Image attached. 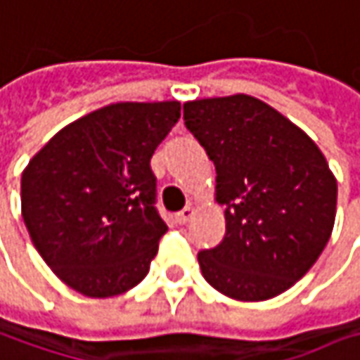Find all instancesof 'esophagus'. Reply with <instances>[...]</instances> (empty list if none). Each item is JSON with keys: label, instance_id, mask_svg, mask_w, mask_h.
<instances>
[{"label": "esophagus", "instance_id": "esophagus-1", "mask_svg": "<svg viewBox=\"0 0 360 360\" xmlns=\"http://www.w3.org/2000/svg\"><path fill=\"white\" fill-rule=\"evenodd\" d=\"M193 215H195V210H193L191 205H187L185 210H181L179 213L175 215V219H177L179 224H187V221H189V219H191Z\"/></svg>", "mask_w": 360, "mask_h": 360}]
</instances>
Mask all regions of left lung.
Returning <instances> with one entry per match:
<instances>
[{
	"label": "left lung",
	"instance_id": "1",
	"mask_svg": "<svg viewBox=\"0 0 360 360\" xmlns=\"http://www.w3.org/2000/svg\"><path fill=\"white\" fill-rule=\"evenodd\" d=\"M187 131L217 173L226 207L221 243L197 254L213 288L243 302L268 300L304 276L328 242L336 179L314 141L248 94L185 102Z\"/></svg>",
	"mask_w": 360,
	"mask_h": 360
}]
</instances>
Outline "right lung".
Returning <instances> with one entry per match:
<instances>
[{
	"label": "right lung",
	"instance_id": "1",
	"mask_svg": "<svg viewBox=\"0 0 360 360\" xmlns=\"http://www.w3.org/2000/svg\"><path fill=\"white\" fill-rule=\"evenodd\" d=\"M179 117L177 101L110 104L62 129L25 167L30 238L76 292L117 296L149 272L167 231L150 157Z\"/></svg>",
	"mask_w": 360,
	"mask_h": 360
}]
</instances>
